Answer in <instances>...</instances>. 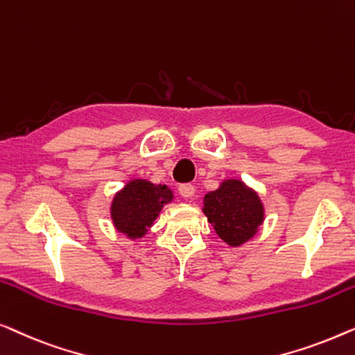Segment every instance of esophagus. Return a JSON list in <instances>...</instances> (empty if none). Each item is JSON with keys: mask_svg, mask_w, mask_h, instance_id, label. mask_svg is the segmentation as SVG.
<instances>
[{"mask_svg": "<svg viewBox=\"0 0 355 355\" xmlns=\"http://www.w3.org/2000/svg\"><path fill=\"white\" fill-rule=\"evenodd\" d=\"M178 193L182 194L184 199H189V198L194 196V187H193V184H189V183H183V184H180V187H178Z\"/></svg>", "mask_w": 355, "mask_h": 355, "instance_id": "obj_1", "label": "esophagus"}]
</instances>
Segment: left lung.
<instances>
[{
	"mask_svg": "<svg viewBox=\"0 0 355 355\" xmlns=\"http://www.w3.org/2000/svg\"><path fill=\"white\" fill-rule=\"evenodd\" d=\"M202 212L216 233L230 246H241L263 222V206L257 193L239 180H225L204 196Z\"/></svg>",
	"mask_w": 355,
	"mask_h": 355,
	"instance_id": "obj_1",
	"label": "left lung"
}]
</instances>
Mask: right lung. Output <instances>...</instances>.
I'll return each mask as SVG.
<instances>
[{
	"mask_svg": "<svg viewBox=\"0 0 355 355\" xmlns=\"http://www.w3.org/2000/svg\"><path fill=\"white\" fill-rule=\"evenodd\" d=\"M173 194L166 184H154L148 180H132L112 199L111 217L119 232L128 238H141L156 220L164 204Z\"/></svg>",
	"mask_w": 355,
	"mask_h": 355,
	"instance_id": "add662e5",
	"label": "right lung"
}]
</instances>
